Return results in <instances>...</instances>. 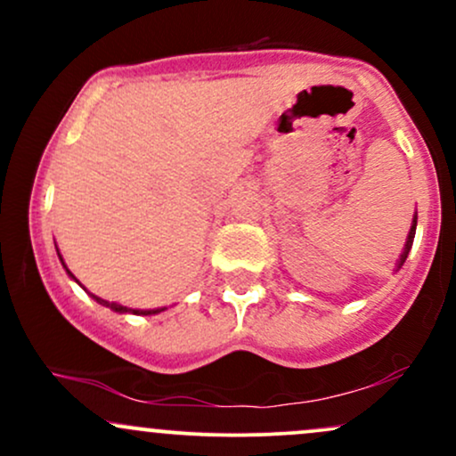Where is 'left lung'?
Here are the masks:
<instances>
[{"instance_id": "left-lung-1", "label": "left lung", "mask_w": 456, "mask_h": 456, "mask_svg": "<svg viewBox=\"0 0 456 456\" xmlns=\"http://www.w3.org/2000/svg\"><path fill=\"white\" fill-rule=\"evenodd\" d=\"M413 235H416V218H413V224H411V229H410V235H407V244H405V250H403V255H401V264H399V265H403V261L407 259V253H410L411 242H413Z\"/></svg>"}]
</instances>
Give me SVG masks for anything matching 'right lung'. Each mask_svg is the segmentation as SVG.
Masks as SVG:
<instances>
[{
  "mask_svg": "<svg viewBox=\"0 0 456 456\" xmlns=\"http://www.w3.org/2000/svg\"><path fill=\"white\" fill-rule=\"evenodd\" d=\"M61 259V257H60ZM66 268V265H64ZM68 272V270H66ZM68 274H70V272H68ZM72 276V274H70ZM72 279H75V276H72ZM77 281V279H75ZM94 300L98 302V305H102V306H109V308H113V311H118V313H134V315H151V313H160L162 308H156V311H133V308H126V306H122V305H115V302H107V300H102V297H96V296H92Z\"/></svg>",
  "mask_w": 456,
  "mask_h": 456,
  "instance_id": "obj_1",
  "label": "right lung"
}]
</instances>
